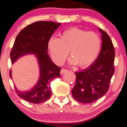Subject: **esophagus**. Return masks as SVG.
<instances>
[{
	"label": "esophagus",
	"mask_w": 127,
	"mask_h": 127,
	"mask_svg": "<svg viewBox=\"0 0 127 127\" xmlns=\"http://www.w3.org/2000/svg\"><path fill=\"white\" fill-rule=\"evenodd\" d=\"M68 72V70L67 69H61V71H60V74L61 75H63L64 74H65V73L67 72Z\"/></svg>",
	"instance_id": "34e87169"
}]
</instances>
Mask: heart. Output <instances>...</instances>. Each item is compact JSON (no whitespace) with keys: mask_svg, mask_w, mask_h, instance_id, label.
I'll return each instance as SVG.
<instances>
[{"mask_svg":"<svg viewBox=\"0 0 127 127\" xmlns=\"http://www.w3.org/2000/svg\"><path fill=\"white\" fill-rule=\"evenodd\" d=\"M101 47V40L97 33L77 28L64 30L60 38L52 37L48 42V49L56 64L62 65L69 51L72 56L69 63L78 64L82 68L88 67L95 61Z\"/></svg>","mask_w":127,"mask_h":127,"instance_id":"heart-1","label":"heart"}]
</instances>
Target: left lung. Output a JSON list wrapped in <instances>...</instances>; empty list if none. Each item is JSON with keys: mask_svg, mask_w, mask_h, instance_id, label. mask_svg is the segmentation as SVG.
<instances>
[{"mask_svg": "<svg viewBox=\"0 0 127 127\" xmlns=\"http://www.w3.org/2000/svg\"><path fill=\"white\" fill-rule=\"evenodd\" d=\"M101 33V50L93 63L79 72H75L76 83L72 90L73 97L83 103L93 102L108 92L115 72V49L111 39L106 32Z\"/></svg>", "mask_w": 127, "mask_h": 127, "instance_id": "1", "label": "left lung"}]
</instances>
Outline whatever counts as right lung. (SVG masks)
<instances>
[{"instance_id":"right-lung-1","label":"right lung","mask_w":127,"mask_h":127,"mask_svg":"<svg viewBox=\"0 0 127 127\" xmlns=\"http://www.w3.org/2000/svg\"><path fill=\"white\" fill-rule=\"evenodd\" d=\"M61 24L51 21H38L25 28L16 37L10 52L13 64L21 57L33 54L38 62L40 76L36 85L30 90L22 92L15 86L18 96L26 101L40 103L49 99L52 90L50 83L59 77L61 68L51 61L48 54V42L52 35ZM10 76L12 78L11 71Z\"/></svg>"}]
</instances>
